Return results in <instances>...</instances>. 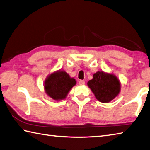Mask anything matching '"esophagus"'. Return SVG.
<instances>
[{"label":"esophagus","mask_w":150,"mask_h":150,"mask_svg":"<svg viewBox=\"0 0 150 150\" xmlns=\"http://www.w3.org/2000/svg\"><path fill=\"white\" fill-rule=\"evenodd\" d=\"M79 84H80V86H83V85L85 84V81L84 80H80L79 81Z\"/></svg>","instance_id":"34e87169"}]
</instances>
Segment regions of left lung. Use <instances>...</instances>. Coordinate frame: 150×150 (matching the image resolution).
Here are the masks:
<instances>
[{
    "label": "left lung",
    "mask_w": 150,
    "mask_h": 150,
    "mask_svg": "<svg viewBox=\"0 0 150 150\" xmlns=\"http://www.w3.org/2000/svg\"><path fill=\"white\" fill-rule=\"evenodd\" d=\"M97 99L103 103H108L118 96L121 91V82L112 73L98 71L93 74L92 80L87 82Z\"/></svg>",
    "instance_id": "8db88e82"
}]
</instances>
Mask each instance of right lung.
Here are the masks:
<instances>
[{"label": "right lung", "mask_w": 150, "mask_h": 150, "mask_svg": "<svg viewBox=\"0 0 150 150\" xmlns=\"http://www.w3.org/2000/svg\"><path fill=\"white\" fill-rule=\"evenodd\" d=\"M76 84L74 78L63 70L51 73L44 81V87L47 96L59 101L66 98L68 93Z\"/></svg>", "instance_id": "right-lung-1"}]
</instances>
